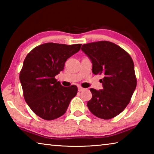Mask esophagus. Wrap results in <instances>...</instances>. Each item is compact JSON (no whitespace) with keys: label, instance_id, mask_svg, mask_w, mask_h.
<instances>
[{"label":"esophagus","instance_id":"esophagus-1","mask_svg":"<svg viewBox=\"0 0 154 154\" xmlns=\"http://www.w3.org/2000/svg\"><path fill=\"white\" fill-rule=\"evenodd\" d=\"M85 88H82V87H81V86H79V87H78V90L79 91V92H82V91H83V90H85Z\"/></svg>","mask_w":154,"mask_h":154}]
</instances>
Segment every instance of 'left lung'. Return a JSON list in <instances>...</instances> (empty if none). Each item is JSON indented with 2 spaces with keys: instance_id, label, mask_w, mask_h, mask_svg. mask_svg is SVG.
<instances>
[{
  "instance_id": "obj_1",
  "label": "left lung",
  "mask_w": 154,
  "mask_h": 154,
  "mask_svg": "<svg viewBox=\"0 0 154 154\" xmlns=\"http://www.w3.org/2000/svg\"><path fill=\"white\" fill-rule=\"evenodd\" d=\"M82 50L92 61L93 73L103 75V89L90 88L88 107L99 118H113L128 105L136 88L133 60L124 49L106 41L84 44Z\"/></svg>"
}]
</instances>
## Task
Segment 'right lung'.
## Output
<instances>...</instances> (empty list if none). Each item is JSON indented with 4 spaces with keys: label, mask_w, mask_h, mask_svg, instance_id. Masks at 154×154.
Segmentation results:
<instances>
[{
    "label": "right lung",
    "mask_w": 154,
    "mask_h": 154,
    "mask_svg": "<svg viewBox=\"0 0 154 154\" xmlns=\"http://www.w3.org/2000/svg\"><path fill=\"white\" fill-rule=\"evenodd\" d=\"M81 46L47 43L36 47L26 57L20 73L23 94L32 111L42 119L60 118L76 96V85L62 86L55 77L63 71L65 62L79 51Z\"/></svg>",
    "instance_id": "obj_1"
}]
</instances>
